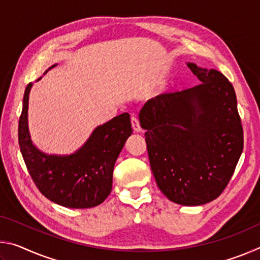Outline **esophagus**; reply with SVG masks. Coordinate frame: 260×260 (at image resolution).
I'll return each mask as SVG.
<instances>
[{
    "label": "esophagus",
    "instance_id": "esophagus-1",
    "mask_svg": "<svg viewBox=\"0 0 260 260\" xmlns=\"http://www.w3.org/2000/svg\"><path fill=\"white\" fill-rule=\"evenodd\" d=\"M132 127H133L134 132H136V133H139V132L142 131V128H141V125H140V121L136 117H132Z\"/></svg>",
    "mask_w": 260,
    "mask_h": 260
}]
</instances>
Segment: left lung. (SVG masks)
Segmentation results:
<instances>
[{
  "label": "left lung",
  "instance_id": "1",
  "mask_svg": "<svg viewBox=\"0 0 260 260\" xmlns=\"http://www.w3.org/2000/svg\"><path fill=\"white\" fill-rule=\"evenodd\" d=\"M203 82L149 100L140 112L160 191L186 206L212 202L230 182L243 150L234 87L217 70L187 63Z\"/></svg>",
  "mask_w": 260,
  "mask_h": 260
}]
</instances>
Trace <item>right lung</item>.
I'll return each mask as SVG.
<instances>
[{
  "label": "right lung",
  "mask_w": 260,
  "mask_h": 260,
  "mask_svg": "<svg viewBox=\"0 0 260 260\" xmlns=\"http://www.w3.org/2000/svg\"><path fill=\"white\" fill-rule=\"evenodd\" d=\"M32 87L30 82L25 89L18 140L34 183L48 200L65 208L88 209L103 203L112 189L114 162L133 133L129 114L121 113L96 127L86 142L72 153H47L30 139L28 100Z\"/></svg>",
  "instance_id": "right-lung-1"
}]
</instances>
